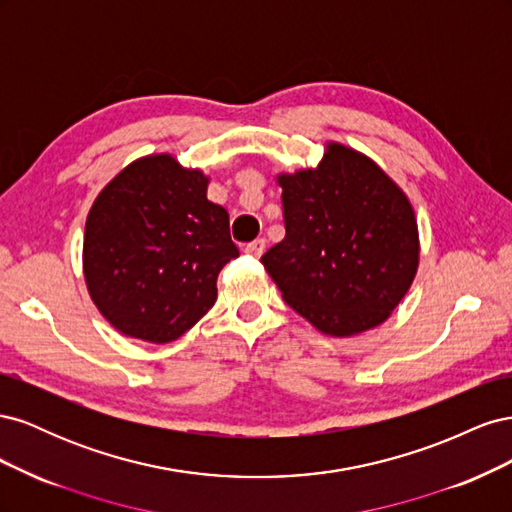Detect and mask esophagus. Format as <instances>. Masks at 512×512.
Instances as JSON below:
<instances>
[{"label": "esophagus", "instance_id": "1", "mask_svg": "<svg viewBox=\"0 0 512 512\" xmlns=\"http://www.w3.org/2000/svg\"><path fill=\"white\" fill-rule=\"evenodd\" d=\"M265 247H267V241H265V239H256V241L245 245V254H252V256H256V258H260L262 254H265Z\"/></svg>", "mask_w": 512, "mask_h": 512}]
</instances>
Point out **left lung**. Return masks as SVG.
I'll use <instances>...</instances> for the list:
<instances>
[{
    "label": "left lung",
    "mask_w": 512,
    "mask_h": 512,
    "mask_svg": "<svg viewBox=\"0 0 512 512\" xmlns=\"http://www.w3.org/2000/svg\"><path fill=\"white\" fill-rule=\"evenodd\" d=\"M286 237L260 258L284 301L329 337L380 327L421 258L408 194L365 153L324 143L312 168L277 173Z\"/></svg>",
    "instance_id": "obj_1"
}]
</instances>
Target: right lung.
<instances>
[{
	"instance_id": "1",
	"label": "right lung",
	"mask_w": 512,
	"mask_h": 512,
	"mask_svg": "<svg viewBox=\"0 0 512 512\" xmlns=\"http://www.w3.org/2000/svg\"><path fill=\"white\" fill-rule=\"evenodd\" d=\"M209 177L173 153H149L108 181L91 205L83 277L121 335L175 342L218 297V275L239 256L228 211L207 198Z\"/></svg>"
}]
</instances>
